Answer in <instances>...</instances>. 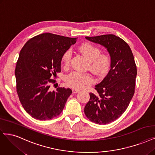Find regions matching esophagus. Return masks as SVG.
I'll list each match as a JSON object with an SVG mask.
<instances>
[{
  "label": "esophagus",
  "mask_w": 155,
  "mask_h": 155,
  "mask_svg": "<svg viewBox=\"0 0 155 155\" xmlns=\"http://www.w3.org/2000/svg\"><path fill=\"white\" fill-rule=\"evenodd\" d=\"M79 92V90H78V89H76V88L72 89V92H73L74 94H76V93H78V92Z\"/></svg>",
  "instance_id": "1"
}]
</instances>
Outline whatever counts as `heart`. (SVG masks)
<instances>
[{
	"label": "heart",
	"instance_id": "1",
	"mask_svg": "<svg viewBox=\"0 0 155 155\" xmlns=\"http://www.w3.org/2000/svg\"><path fill=\"white\" fill-rule=\"evenodd\" d=\"M79 49L82 54L90 61L89 66L92 70L97 74H103L107 71L110 66L109 56L100 54L101 51L98 47L90 43H84L79 47ZM71 52L66 51L62 56V63L64 67H68L70 65ZM65 81L68 86L74 88H82L86 85L93 83L92 76L88 73H78L72 72L66 77Z\"/></svg>",
	"mask_w": 155,
	"mask_h": 155
}]
</instances>
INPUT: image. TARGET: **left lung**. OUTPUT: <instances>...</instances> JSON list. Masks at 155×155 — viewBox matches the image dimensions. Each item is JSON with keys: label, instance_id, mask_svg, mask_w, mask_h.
Returning <instances> with one entry per match:
<instances>
[{"label": "left lung", "instance_id": "1", "mask_svg": "<svg viewBox=\"0 0 155 155\" xmlns=\"http://www.w3.org/2000/svg\"><path fill=\"white\" fill-rule=\"evenodd\" d=\"M85 38L105 47L110 56V70L95 86L97 94L90 93L84 110L92 122L107 124L122 115L134 95L137 74L134 57L128 44L114 35Z\"/></svg>", "mask_w": 155, "mask_h": 155}]
</instances>
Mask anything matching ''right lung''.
<instances>
[{
	"instance_id": "right-lung-1",
	"label": "right lung",
	"mask_w": 155,
	"mask_h": 155,
	"mask_svg": "<svg viewBox=\"0 0 155 155\" xmlns=\"http://www.w3.org/2000/svg\"><path fill=\"white\" fill-rule=\"evenodd\" d=\"M78 38L49 33L37 35L21 49L15 68L17 92L27 113L40 120L59 115L72 94L69 88L51 91L56 74L61 72L62 56Z\"/></svg>"
}]
</instances>
